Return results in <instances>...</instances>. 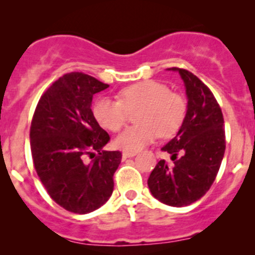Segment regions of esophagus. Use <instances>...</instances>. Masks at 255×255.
Listing matches in <instances>:
<instances>
[{
  "instance_id": "esophagus-1",
  "label": "esophagus",
  "mask_w": 255,
  "mask_h": 255,
  "mask_svg": "<svg viewBox=\"0 0 255 255\" xmlns=\"http://www.w3.org/2000/svg\"><path fill=\"white\" fill-rule=\"evenodd\" d=\"M135 155H136V152H130V151H123L122 158L126 159V158H129V157H134Z\"/></svg>"
}]
</instances>
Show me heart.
Returning <instances> with one entry per match:
<instances>
[{
	"label": "heart",
	"instance_id": "obj_1",
	"mask_svg": "<svg viewBox=\"0 0 255 255\" xmlns=\"http://www.w3.org/2000/svg\"><path fill=\"white\" fill-rule=\"evenodd\" d=\"M117 100L103 98L93 106L97 122L110 132H120L129 120V114L138 110V126L128 128L115 140L125 151L141 150L157 138H170L180 130L186 119L187 104L181 94L169 91L164 83L144 80L126 86L116 94Z\"/></svg>",
	"mask_w": 255,
	"mask_h": 255
}]
</instances>
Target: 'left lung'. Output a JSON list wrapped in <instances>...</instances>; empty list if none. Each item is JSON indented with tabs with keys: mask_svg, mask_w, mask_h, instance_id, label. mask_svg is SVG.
Segmentation results:
<instances>
[{
	"mask_svg": "<svg viewBox=\"0 0 255 255\" xmlns=\"http://www.w3.org/2000/svg\"><path fill=\"white\" fill-rule=\"evenodd\" d=\"M177 70L186 87L187 114L177 135L162 151L172 155L173 163L161 159L151 172L147 185L153 197L173 207L200 200L217 178L225 152L222 109L197 76Z\"/></svg>",
	"mask_w": 255,
	"mask_h": 255,
	"instance_id": "8db88e82",
	"label": "left lung"
}]
</instances>
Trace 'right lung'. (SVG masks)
I'll use <instances>...</instances> for the list:
<instances>
[{
	"label": "right lung",
	"instance_id": "obj_1",
	"mask_svg": "<svg viewBox=\"0 0 255 255\" xmlns=\"http://www.w3.org/2000/svg\"><path fill=\"white\" fill-rule=\"evenodd\" d=\"M108 87L83 72H70L42 94L32 116L36 173L50 198L72 213L96 211L113 194L122 153L103 150L110 135L91 109L94 94Z\"/></svg>",
	"mask_w": 255,
	"mask_h": 255
}]
</instances>
